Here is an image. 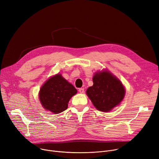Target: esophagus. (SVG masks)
<instances>
[{
    "label": "esophagus",
    "mask_w": 159,
    "mask_h": 159,
    "mask_svg": "<svg viewBox=\"0 0 159 159\" xmlns=\"http://www.w3.org/2000/svg\"><path fill=\"white\" fill-rule=\"evenodd\" d=\"M79 91L80 93H83L84 92V88H79Z\"/></svg>",
    "instance_id": "34e87169"
}]
</instances>
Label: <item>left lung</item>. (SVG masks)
<instances>
[{
  "label": "left lung",
  "instance_id": "obj_1",
  "mask_svg": "<svg viewBox=\"0 0 159 159\" xmlns=\"http://www.w3.org/2000/svg\"><path fill=\"white\" fill-rule=\"evenodd\" d=\"M93 82L86 94L98 110L110 111L123 99L125 91L122 84L107 71L95 74Z\"/></svg>",
  "mask_w": 159,
  "mask_h": 159
}]
</instances>
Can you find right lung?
<instances>
[{"instance_id": "add662e5", "label": "right lung", "mask_w": 159, "mask_h": 159, "mask_svg": "<svg viewBox=\"0 0 159 159\" xmlns=\"http://www.w3.org/2000/svg\"><path fill=\"white\" fill-rule=\"evenodd\" d=\"M77 92L73 85L57 74L50 78L42 86L39 100L45 109L58 114L68 108L69 100Z\"/></svg>"}]
</instances>
